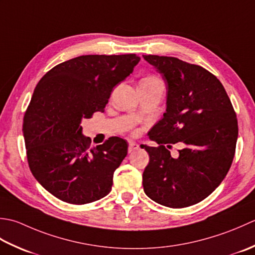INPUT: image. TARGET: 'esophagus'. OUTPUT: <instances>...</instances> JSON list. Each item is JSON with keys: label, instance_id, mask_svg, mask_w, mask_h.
Here are the masks:
<instances>
[{"label": "esophagus", "instance_id": "34e87169", "mask_svg": "<svg viewBox=\"0 0 255 255\" xmlns=\"http://www.w3.org/2000/svg\"><path fill=\"white\" fill-rule=\"evenodd\" d=\"M138 149V145L135 142H131L128 145V153H134L135 150Z\"/></svg>", "mask_w": 255, "mask_h": 255}]
</instances>
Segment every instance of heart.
I'll return each mask as SVG.
<instances>
[{
    "label": "heart",
    "mask_w": 255,
    "mask_h": 255,
    "mask_svg": "<svg viewBox=\"0 0 255 255\" xmlns=\"http://www.w3.org/2000/svg\"><path fill=\"white\" fill-rule=\"evenodd\" d=\"M142 80H148V81H160L157 77H155V76H147V77H145V78H143Z\"/></svg>",
    "instance_id": "b5f03b06"
}]
</instances>
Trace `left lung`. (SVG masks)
Masks as SVG:
<instances>
[{"mask_svg": "<svg viewBox=\"0 0 255 255\" xmlns=\"http://www.w3.org/2000/svg\"><path fill=\"white\" fill-rule=\"evenodd\" d=\"M165 81L166 111L149 131L157 147L143 145L149 163L144 191L169 208L207 198L230 169L238 139L237 114L221 82L205 68L175 57L143 55ZM180 142L179 156L169 148Z\"/></svg>", "mask_w": 255, "mask_h": 255, "instance_id": "obj_1", "label": "left lung"}]
</instances>
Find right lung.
Returning <instances> with one entry per match:
<instances>
[{
  "mask_svg": "<svg viewBox=\"0 0 255 255\" xmlns=\"http://www.w3.org/2000/svg\"><path fill=\"white\" fill-rule=\"evenodd\" d=\"M139 60L135 54L79 56L55 66L36 86L23 120L25 146L34 177L56 198L85 205L111 191L128 145L114 136L91 147L81 121L105 111L113 88Z\"/></svg>",
  "mask_w": 255,
  "mask_h": 255,
  "instance_id": "1",
  "label": "right lung"
}]
</instances>
